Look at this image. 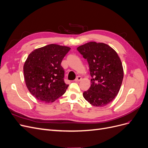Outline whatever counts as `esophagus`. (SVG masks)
<instances>
[{
    "mask_svg": "<svg viewBox=\"0 0 148 148\" xmlns=\"http://www.w3.org/2000/svg\"><path fill=\"white\" fill-rule=\"evenodd\" d=\"M82 79V78L81 77H79V76H78V77H77V78H76V79H75V82H80L81 80Z\"/></svg>",
    "mask_w": 148,
    "mask_h": 148,
    "instance_id": "esophagus-1",
    "label": "esophagus"
}]
</instances>
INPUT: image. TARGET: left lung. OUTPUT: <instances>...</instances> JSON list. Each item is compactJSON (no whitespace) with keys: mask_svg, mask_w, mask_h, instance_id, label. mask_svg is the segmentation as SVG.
Wrapping results in <instances>:
<instances>
[{"mask_svg":"<svg viewBox=\"0 0 148 148\" xmlns=\"http://www.w3.org/2000/svg\"><path fill=\"white\" fill-rule=\"evenodd\" d=\"M77 50L88 62L91 86L83 94L89 104L104 107L112 101L120 90L123 78L122 62L113 48L103 42H89Z\"/></svg>","mask_w":148,"mask_h":148,"instance_id":"1","label":"left lung"}]
</instances>
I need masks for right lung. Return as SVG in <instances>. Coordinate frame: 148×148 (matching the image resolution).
Masks as SVG:
<instances>
[{"mask_svg": "<svg viewBox=\"0 0 148 148\" xmlns=\"http://www.w3.org/2000/svg\"><path fill=\"white\" fill-rule=\"evenodd\" d=\"M70 47L51 44L34 49L23 65L24 78L28 91L36 99L52 102L65 92L64 70L61 66Z\"/></svg>", "mask_w": 148, "mask_h": 148, "instance_id": "obj_1", "label": "right lung"}]
</instances>
